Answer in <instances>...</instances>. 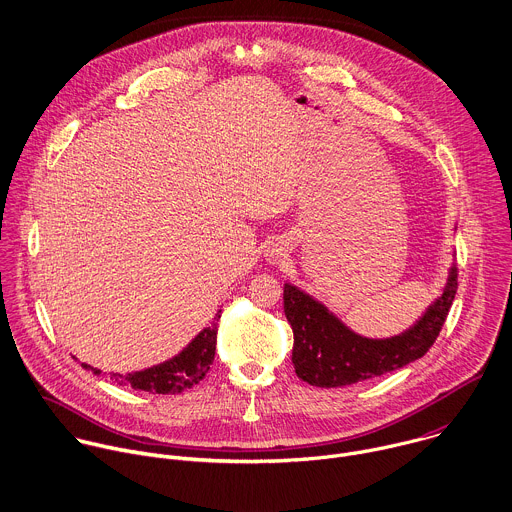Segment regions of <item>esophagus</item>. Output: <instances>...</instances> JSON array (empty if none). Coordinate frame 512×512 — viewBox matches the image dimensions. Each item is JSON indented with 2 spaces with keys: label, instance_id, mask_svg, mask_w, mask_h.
Here are the masks:
<instances>
[{
  "label": "esophagus",
  "instance_id": "obj_1",
  "mask_svg": "<svg viewBox=\"0 0 512 512\" xmlns=\"http://www.w3.org/2000/svg\"><path fill=\"white\" fill-rule=\"evenodd\" d=\"M284 256H286V250H284V246H282L280 242L270 244L268 250H266V258H268L270 262H280Z\"/></svg>",
  "mask_w": 512,
  "mask_h": 512
}]
</instances>
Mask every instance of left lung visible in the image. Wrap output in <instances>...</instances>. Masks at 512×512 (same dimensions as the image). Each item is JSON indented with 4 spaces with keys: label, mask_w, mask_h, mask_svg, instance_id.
Wrapping results in <instances>:
<instances>
[{
    "label": "left lung",
    "mask_w": 512,
    "mask_h": 512,
    "mask_svg": "<svg viewBox=\"0 0 512 512\" xmlns=\"http://www.w3.org/2000/svg\"><path fill=\"white\" fill-rule=\"evenodd\" d=\"M456 294V268L440 296L404 332L390 338H366L350 330L322 302L292 284H284V314L294 332L292 364L304 382L336 388L382 376L422 358L434 344Z\"/></svg>",
    "instance_id": "8db88e82"
}]
</instances>
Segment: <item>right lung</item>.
<instances>
[{
    "label": "right lung",
    "instance_id": "right-lung-1",
    "mask_svg": "<svg viewBox=\"0 0 512 512\" xmlns=\"http://www.w3.org/2000/svg\"><path fill=\"white\" fill-rule=\"evenodd\" d=\"M222 312V310H220ZM220 312L214 316L212 324L206 326L182 352H178L174 358L156 364L146 370H138L132 374H118L112 372L110 380L122 384H128L136 390L154 392V394H178L194 384H198L206 372L210 370V364L214 362L216 354V336H218V320ZM86 370H92L94 374H100L102 370L82 362Z\"/></svg>",
    "mask_w": 512,
    "mask_h": 512
}]
</instances>
